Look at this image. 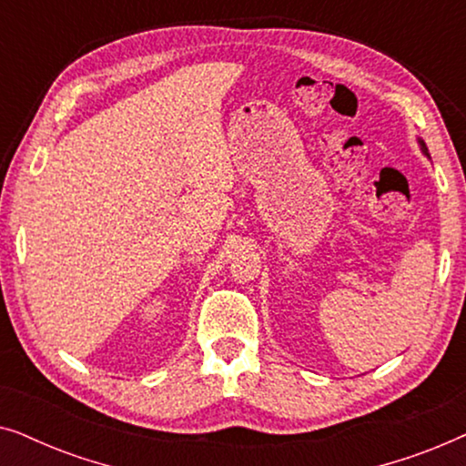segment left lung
I'll list each match as a JSON object with an SVG mask.
<instances>
[{"label": "left lung", "mask_w": 466, "mask_h": 466, "mask_svg": "<svg viewBox=\"0 0 466 466\" xmlns=\"http://www.w3.org/2000/svg\"><path fill=\"white\" fill-rule=\"evenodd\" d=\"M422 146H424V144H422ZM424 152H426V148H424Z\"/></svg>", "instance_id": "left-lung-1"}]
</instances>
